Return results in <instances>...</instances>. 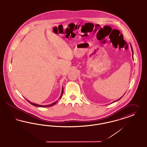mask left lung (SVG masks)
I'll return each mask as SVG.
<instances>
[{
	"mask_svg": "<svg viewBox=\"0 0 147 147\" xmlns=\"http://www.w3.org/2000/svg\"><path fill=\"white\" fill-rule=\"evenodd\" d=\"M130 46H131V45H130ZM131 51H132V53H133V49H132V47H131ZM122 97H123V96H121V98H119V99H118V100H115V101H114V102H117V101H118V100H119V99H121V98H122Z\"/></svg>",
	"mask_w": 147,
	"mask_h": 147,
	"instance_id": "obj_1",
	"label": "left lung"
}]
</instances>
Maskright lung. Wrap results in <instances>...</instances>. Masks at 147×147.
Returning a JSON list of instances; mask_svg holds the SVG:
<instances>
[{"mask_svg":"<svg viewBox=\"0 0 147 147\" xmlns=\"http://www.w3.org/2000/svg\"><path fill=\"white\" fill-rule=\"evenodd\" d=\"M63 87L62 88V90H61V96H60V98H59V99H61V96L63 95ZM26 100L29 102V103H30L32 105H34V106H36V107H51V106H53V105H54V104H55L57 103V102H54V103H53L51 104H49V105H39V104H35L34 103H32V102H30V101H29L28 100H27L26 99Z\"/></svg>","mask_w":147,"mask_h":147,"instance_id":"1","label":"right lung"}]
</instances>
